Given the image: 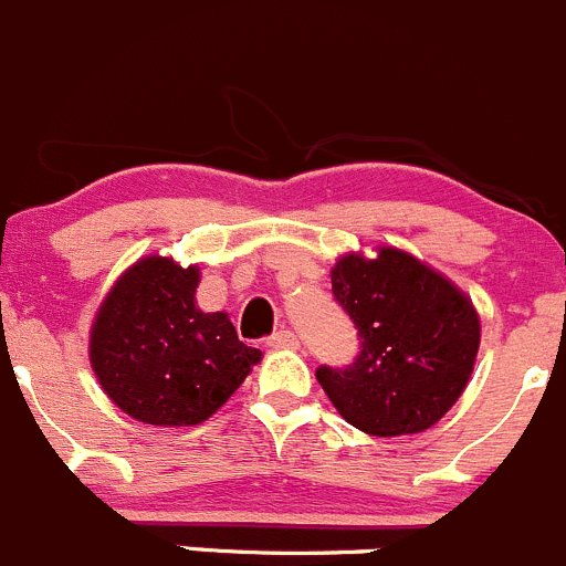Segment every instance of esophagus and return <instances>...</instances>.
<instances>
[{
  "mask_svg": "<svg viewBox=\"0 0 566 566\" xmlns=\"http://www.w3.org/2000/svg\"><path fill=\"white\" fill-rule=\"evenodd\" d=\"M266 346H270V349H296V346H300V338H296L291 329H277L275 335L266 338Z\"/></svg>",
  "mask_w": 566,
  "mask_h": 566,
  "instance_id": "obj_1",
  "label": "esophagus"
}]
</instances>
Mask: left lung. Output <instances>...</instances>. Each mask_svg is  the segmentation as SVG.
<instances>
[{"label":"left lung","instance_id":"obj_1","mask_svg":"<svg viewBox=\"0 0 566 566\" xmlns=\"http://www.w3.org/2000/svg\"><path fill=\"white\" fill-rule=\"evenodd\" d=\"M333 294L360 335L346 368L322 366L318 385L346 423L374 438L434 427L465 390L481 344L471 296L399 248L335 261Z\"/></svg>","mask_w":566,"mask_h":566}]
</instances>
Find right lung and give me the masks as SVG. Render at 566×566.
<instances>
[{
	"label": "right lung",
	"mask_w": 566,
	"mask_h": 566,
	"mask_svg": "<svg viewBox=\"0 0 566 566\" xmlns=\"http://www.w3.org/2000/svg\"><path fill=\"white\" fill-rule=\"evenodd\" d=\"M200 266L145 255L106 291L91 327V366L104 394L150 427L214 416L261 363L226 311L195 302Z\"/></svg>",
	"instance_id": "1"
}]
</instances>
